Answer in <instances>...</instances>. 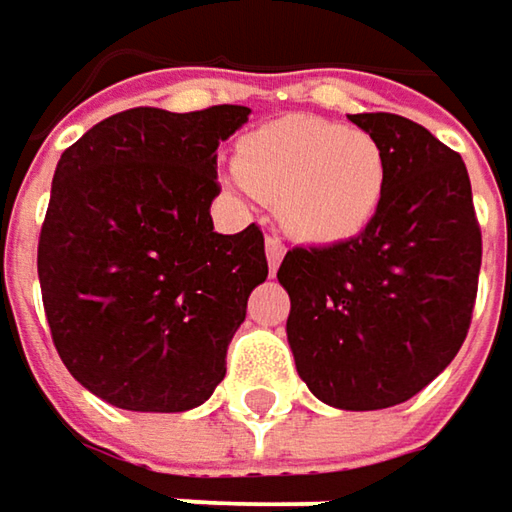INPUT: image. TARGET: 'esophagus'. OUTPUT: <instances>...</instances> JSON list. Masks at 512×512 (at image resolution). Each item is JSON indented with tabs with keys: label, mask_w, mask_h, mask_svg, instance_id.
Returning <instances> with one entry per match:
<instances>
[{
	"label": "esophagus",
	"mask_w": 512,
	"mask_h": 512,
	"mask_svg": "<svg viewBox=\"0 0 512 512\" xmlns=\"http://www.w3.org/2000/svg\"><path fill=\"white\" fill-rule=\"evenodd\" d=\"M284 243H281V237L278 234H269L266 237V260H269V272L275 275V269L281 266V260H284Z\"/></svg>",
	"instance_id": "34e87169"
}]
</instances>
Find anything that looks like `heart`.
<instances>
[{"label":"heart","instance_id":"b5f03b06","mask_svg":"<svg viewBox=\"0 0 512 512\" xmlns=\"http://www.w3.org/2000/svg\"><path fill=\"white\" fill-rule=\"evenodd\" d=\"M231 181L275 202L299 240L331 246L363 234L378 216L387 196V158L363 128L296 114L240 140Z\"/></svg>","mask_w":512,"mask_h":512}]
</instances>
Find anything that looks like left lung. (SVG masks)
I'll use <instances>...</instances> for the list:
<instances>
[{
	"label": "left lung",
	"mask_w": 512,
	"mask_h": 512,
	"mask_svg": "<svg viewBox=\"0 0 512 512\" xmlns=\"http://www.w3.org/2000/svg\"><path fill=\"white\" fill-rule=\"evenodd\" d=\"M387 158V196L346 243L290 249L287 340L307 390L381 410L425 390L460 351L478 296L481 225L463 158L398 114H349Z\"/></svg>",
	"instance_id": "8db88e82"
}]
</instances>
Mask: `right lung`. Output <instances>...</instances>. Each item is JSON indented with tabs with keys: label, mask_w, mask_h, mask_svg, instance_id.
I'll use <instances>...</instances> for the list:
<instances>
[{
	"label": "right lung",
	"mask_w": 512,
	"mask_h": 512,
	"mask_svg": "<svg viewBox=\"0 0 512 512\" xmlns=\"http://www.w3.org/2000/svg\"><path fill=\"white\" fill-rule=\"evenodd\" d=\"M243 105L131 108L61 155L37 243L52 343L70 375L122 410L181 413L208 401L266 281L263 231L216 234V149Z\"/></svg>",
	"instance_id": "obj_1"
}]
</instances>
